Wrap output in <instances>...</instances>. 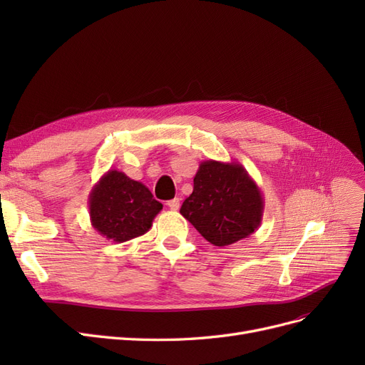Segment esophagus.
I'll list each match as a JSON object with an SVG mask.
<instances>
[{"label":"esophagus","instance_id":"1","mask_svg":"<svg viewBox=\"0 0 365 365\" xmlns=\"http://www.w3.org/2000/svg\"><path fill=\"white\" fill-rule=\"evenodd\" d=\"M180 205H181V200H180V197H175V200H170V201L168 202V207H169L170 210H173V212H176V210L180 208Z\"/></svg>","mask_w":365,"mask_h":365}]
</instances>
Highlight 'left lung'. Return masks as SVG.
Instances as JSON below:
<instances>
[{
    "mask_svg": "<svg viewBox=\"0 0 365 365\" xmlns=\"http://www.w3.org/2000/svg\"><path fill=\"white\" fill-rule=\"evenodd\" d=\"M263 195L244 165L207 160L200 164L193 192L180 213L216 247L248 237L262 224Z\"/></svg>",
    "mask_w": 365,
    "mask_h": 365,
    "instance_id": "left-lung-1",
    "label": "left lung"
}]
</instances>
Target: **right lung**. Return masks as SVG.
<instances>
[{"label":"right lung","instance_id":"1","mask_svg":"<svg viewBox=\"0 0 365 365\" xmlns=\"http://www.w3.org/2000/svg\"><path fill=\"white\" fill-rule=\"evenodd\" d=\"M88 207L94 230L117 244L148 233L163 210L145 184L115 169L108 170L93 187Z\"/></svg>","mask_w":365,"mask_h":365}]
</instances>
